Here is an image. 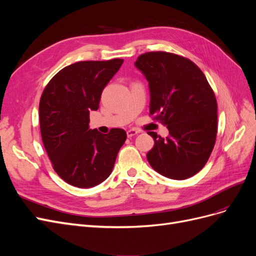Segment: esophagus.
I'll return each instance as SVG.
<instances>
[{
  "instance_id": "esophagus-1",
  "label": "esophagus",
  "mask_w": 256,
  "mask_h": 256,
  "mask_svg": "<svg viewBox=\"0 0 256 256\" xmlns=\"http://www.w3.org/2000/svg\"><path fill=\"white\" fill-rule=\"evenodd\" d=\"M138 132H140V131L136 130V129H129V130L127 131V136L130 138V136H134L138 134Z\"/></svg>"
}]
</instances>
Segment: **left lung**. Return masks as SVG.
Masks as SVG:
<instances>
[{
    "mask_svg": "<svg viewBox=\"0 0 256 256\" xmlns=\"http://www.w3.org/2000/svg\"><path fill=\"white\" fill-rule=\"evenodd\" d=\"M136 66L150 83V116L168 129L146 157L168 178L187 180L204 168L216 143L218 106L203 72L187 58L166 51L141 54Z\"/></svg>",
    "mask_w": 256,
    "mask_h": 256,
    "instance_id": "1",
    "label": "left lung"
}]
</instances>
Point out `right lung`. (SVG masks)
Returning <instances> with one entry per match:
<instances>
[{
	"label": "right lung",
	"mask_w": 256,
	"mask_h": 256,
	"mask_svg": "<svg viewBox=\"0 0 256 256\" xmlns=\"http://www.w3.org/2000/svg\"><path fill=\"white\" fill-rule=\"evenodd\" d=\"M124 60H82L60 70L46 85L40 102V134L52 168L67 184L90 188L106 180L126 141V131L108 134L88 128L90 111Z\"/></svg>",
	"instance_id": "right-lung-1"
}]
</instances>
